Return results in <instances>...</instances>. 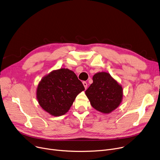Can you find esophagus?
Returning <instances> with one entry per match:
<instances>
[{"label": "esophagus", "instance_id": "obj_1", "mask_svg": "<svg viewBox=\"0 0 160 160\" xmlns=\"http://www.w3.org/2000/svg\"><path fill=\"white\" fill-rule=\"evenodd\" d=\"M83 86H84L85 89H87V87H88V83H87V82H83Z\"/></svg>", "mask_w": 160, "mask_h": 160}]
</instances>
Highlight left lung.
Instances as JSON below:
<instances>
[{"mask_svg":"<svg viewBox=\"0 0 160 160\" xmlns=\"http://www.w3.org/2000/svg\"><path fill=\"white\" fill-rule=\"evenodd\" d=\"M93 81L85 92L91 105L100 112L111 113L122 102V86L106 72L96 73Z\"/></svg>","mask_w":160,"mask_h":160,"instance_id":"8db88e82","label":"left lung"}]
</instances>
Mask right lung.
<instances>
[{"mask_svg":"<svg viewBox=\"0 0 160 160\" xmlns=\"http://www.w3.org/2000/svg\"><path fill=\"white\" fill-rule=\"evenodd\" d=\"M84 89L73 71L62 68L41 79L37 88V99L45 111L58 117L69 111L76 97Z\"/></svg>","mask_w":160,"mask_h":160,"instance_id":"obj_1","label":"right lung"}]
</instances>
